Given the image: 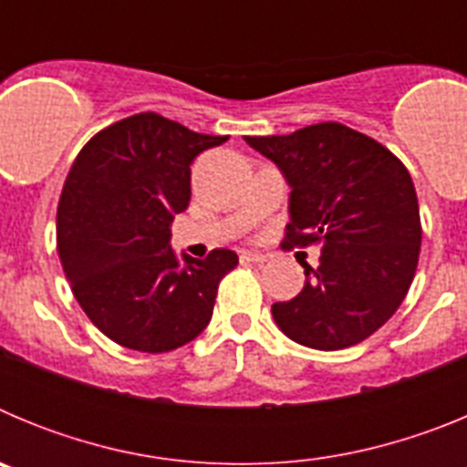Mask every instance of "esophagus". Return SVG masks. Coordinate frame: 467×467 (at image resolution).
I'll return each instance as SVG.
<instances>
[{"label":"esophagus","instance_id":"esophagus-1","mask_svg":"<svg viewBox=\"0 0 467 467\" xmlns=\"http://www.w3.org/2000/svg\"><path fill=\"white\" fill-rule=\"evenodd\" d=\"M241 262H243V264H264V262H266V254H259V253H241Z\"/></svg>","mask_w":467,"mask_h":467}]
</instances>
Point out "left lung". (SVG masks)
<instances>
[{
    "mask_svg": "<svg viewBox=\"0 0 467 467\" xmlns=\"http://www.w3.org/2000/svg\"><path fill=\"white\" fill-rule=\"evenodd\" d=\"M245 142L292 187L285 250H323L317 269L304 264V290L271 306L275 325L308 348L360 344L398 311L419 266L410 171L381 142L334 121Z\"/></svg>",
    "mask_w": 467,
    "mask_h": 467,
    "instance_id": "1",
    "label": "left lung"
}]
</instances>
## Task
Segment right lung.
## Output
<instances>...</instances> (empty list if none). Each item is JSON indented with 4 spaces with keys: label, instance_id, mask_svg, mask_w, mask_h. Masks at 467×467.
Masks as SVG:
<instances>
[{
    "label": "right lung",
    "instance_id": "1",
    "mask_svg": "<svg viewBox=\"0 0 467 467\" xmlns=\"http://www.w3.org/2000/svg\"><path fill=\"white\" fill-rule=\"evenodd\" d=\"M229 135L193 133L156 111L121 119L77 154L57 203V257L72 295L105 337L142 353L196 339L238 254L171 250V222L192 198V163Z\"/></svg>",
    "mask_w": 467,
    "mask_h": 467
}]
</instances>
